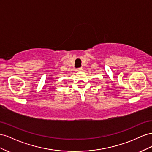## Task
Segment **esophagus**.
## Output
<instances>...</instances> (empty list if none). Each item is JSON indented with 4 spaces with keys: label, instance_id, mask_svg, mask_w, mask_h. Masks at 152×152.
I'll use <instances>...</instances> for the list:
<instances>
[{
    "label": "esophagus",
    "instance_id": "1",
    "mask_svg": "<svg viewBox=\"0 0 152 152\" xmlns=\"http://www.w3.org/2000/svg\"><path fill=\"white\" fill-rule=\"evenodd\" d=\"M82 70H83V68H82V67H79V68L77 69V71H81Z\"/></svg>",
    "mask_w": 152,
    "mask_h": 152
}]
</instances>
